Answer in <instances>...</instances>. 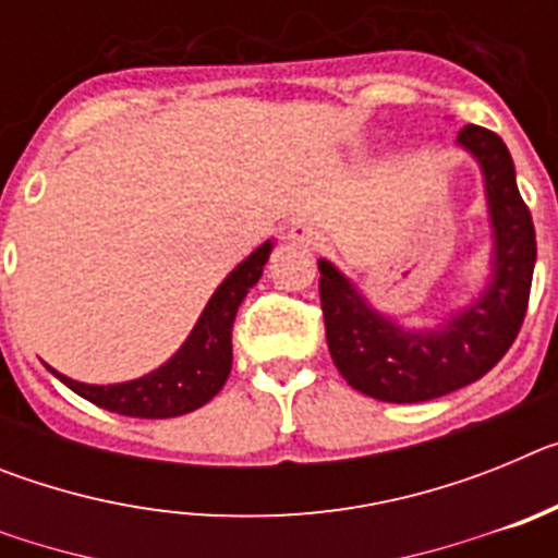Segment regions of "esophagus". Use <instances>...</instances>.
Returning a JSON list of instances; mask_svg holds the SVG:
<instances>
[{
    "label": "esophagus",
    "instance_id": "obj_1",
    "mask_svg": "<svg viewBox=\"0 0 558 558\" xmlns=\"http://www.w3.org/2000/svg\"><path fill=\"white\" fill-rule=\"evenodd\" d=\"M288 240L290 243H295V245H318V240H322V236L315 234L313 229H310V226H304V223H295V226H290V231H288Z\"/></svg>",
    "mask_w": 558,
    "mask_h": 558
}]
</instances>
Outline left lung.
Here are the masks:
<instances>
[{
  "instance_id": "left-lung-1",
  "label": "left lung",
  "mask_w": 558,
  "mask_h": 558,
  "mask_svg": "<svg viewBox=\"0 0 558 558\" xmlns=\"http://www.w3.org/2000/svg\"><path fill=\"white\" fill-rule=\"evenodd\" d=\"M458 145L481 165L495 236L492 279L470 307L436 329H402L332 263L318 259L329 354L354 391L379 402H427L481 379L509 352L529 310L536 234L509 147L481 125H463Z\"/></svg>"
}]
</instances>
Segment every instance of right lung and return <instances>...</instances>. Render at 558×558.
Listing matches in <instances>:
<instances>
[{
  "label": "right lung",
  "mask_w": 558,
  "mask_h": 558,
  "mask_svg": "<svg viewBox=\"0 0 558 558\" xmlns=\"http://www.w3.org/2000/svg\"><path fill=\"white\" fill-rule=\"evenodd\" d=\"M270 248L274 243L268 240L226 276L223 284L211 293L209 304L201 313L190 338L184 340V347L156 372L131 379V383H117V386H88V383L63 377L56 368L49 372L77 397L122 416L170 418L206 405L226 386V377L231 372V327H234L236 307L243 304L245 293L259 282Z\"/></svg>",
  "instance_id": "obj_1"
}]
</instances>
